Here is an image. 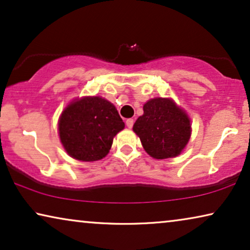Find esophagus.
<instances>
[{
	"mask_svg": "<svg viewBox=\"0 0 250 250\" xmlns=\"http://www.w3.org/2000/svg\"><path fill=\"white\" fill-rule=\"evenodd\" d=\"M133 124H134V119H132V118L126 119V126H127L128 128H132Z\"/></svg>",
	"mask_w": 250,
	"mask_h": 250,
	"instance_id": "1",
	"label": "esophagus"
}]
</instances>
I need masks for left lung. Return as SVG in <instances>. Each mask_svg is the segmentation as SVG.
<instances>
[{"label":"left lung","instance_id":"1","mask_svg":"<svg viewBox=\"0 0 250 250\" xmlns=\"http://www.w3.org/2000/svg\"><path fill=\"white\" fill-rule=\"evenodd\" d=\"M133 131L152 158H173L189 142L190 118L172 99L155 98L143 105V115L136 119Z\"/></svg>","mask_w":250,"mask_h":250}]
</instances>
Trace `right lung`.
<instances>
[{
	"label": "right lung",
	"mask_w": 250,
	"mask_h": 250,
	"mask_svg": "<svg viewBox=\"0 0 250 250\" xmlns=\"http://www.w3.org/2000/svg\"><path fill=\"white\" fill-rule=\"evenodd\" d=\"M125 127L115 105L100 97H84L67 105L59 119V136L68 155L95 162L108 155L114 136Z\"/></svg>",
	"instance_id": "add662e5"
}]
</instances>
